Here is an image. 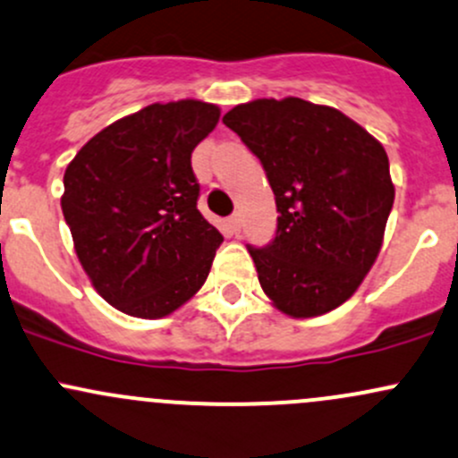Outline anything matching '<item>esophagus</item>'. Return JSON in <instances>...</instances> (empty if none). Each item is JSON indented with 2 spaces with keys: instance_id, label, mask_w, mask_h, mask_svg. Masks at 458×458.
<instances>
[{
  "instance_id": "obj_1",
  "label": "esophagus",
  "mask_w": 458,
  "mask_h": 458,
  "mask_svg": "<svg viewBox=\"0 0 458 458\" xmlns=\"http://www.w3.org/2000/svg\"><path fill=\"white\" fill-rule=\"evenodd\" d=\"M228 228H230V233H233V234H239V230H242V216H239V215L230 216Z\"/></svg>"
}]
</instances>
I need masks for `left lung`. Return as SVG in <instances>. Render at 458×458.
<instances>
[{
  "mask_svg": "<svg viewBox=\"0 0 458 458\" xmlns=\"http://www.w3.org/2000/svg\"><path fill=\"white\" fill-rule=\"evenodd\" d=\"M261 160L276 237L248 252L283 314L314 318L353 296L382 250L394 201L388 156L349 115L310 100L257 98L224 115Z\"/></svg>",
  "mask_w": 458,
  "mask_h": 458,
  "instance_id": "1",
  "label": "left lung"
}]
</instances>
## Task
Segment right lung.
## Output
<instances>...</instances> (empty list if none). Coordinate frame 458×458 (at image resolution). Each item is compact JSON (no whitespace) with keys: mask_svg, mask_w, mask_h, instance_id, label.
Here are the masks:
<instances>
[{"mask_svg":"<svg viewBox=\"0 0 458 458\" xmlns=\"http://www.w3.org/2000/svg\"><path fill=\"white\" fill-rule=\"evenodd\" d=\"M201 100L153 103L83 144L61 208L94 290L123 314L165 318L208 278L224 237L197 210L191 153L219 123Z\"/></svg>","mask_w":458,"mask_h":458,"instance_id":"right-lung-1","label":"right lung"}]
</instances>
